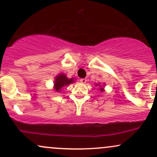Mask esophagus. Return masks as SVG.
<instances>
[{
    "label": "esophagus",
    "instance_id": "esophagus-1",
    "mask_svg": "<svg viewBox=\"0 0 157 157\" xmlns=\"http://www.w3.org/2000/svg\"><path fill=\"white\" fill-rule=\"evenodd\" d=\"M86 78H82V79H80V82H81V83H86Z\"/></svg>",
    "mask_w": 157,
    "mask_h": 157
}]
</instances>
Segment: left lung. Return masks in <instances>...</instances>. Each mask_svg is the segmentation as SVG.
I'll return each mask as SVG.
<instances>
[{
	"mask_svg": "<svg viewBox=\"0 0 157 157\" xmlns=\"http://www.w3.org/2000/svg\"><path fill=\"white\" fill-rule=\"evenodd\" d=\"M95 85H96V86H99V87H100V91H104V87H105V83H103V86H102V85H100V83H95Z\"/></svg>",
	"mask_w": 157,
	"mask_h": 157,
	"instance_id": "1",
	"label": "left lung"
}]
</instances>
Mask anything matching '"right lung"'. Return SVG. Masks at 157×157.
<instances>
[{"instance_id":"1","label":"right lung","mask_w":157,"mask_h":157,"mask_svg":"<svg viewBox=\"0 0 157 157\" xmlns=\"http://www.w3.org/2000/svg\"><path fill=\"white\" fill-rule=\"evenodd\" d=\"M75 79L73 77L68 78L66 75L63 73H60L55 77L54 81V90L57 92H60L61 90L65 86H68V85L75 82Z\"/></svg>"}]
</instances>
